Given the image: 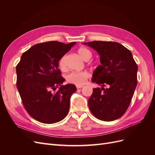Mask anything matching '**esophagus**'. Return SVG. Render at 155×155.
Wrapping results in <instances>:
<instances>
[{"mask_svg": "<svg viewBox=\"0 0 155 155\" xmlns=\"http://www.w3.org/2000/svg\"><path fill=\"white\" fill-rule=\"evenodd\" d=\"M82 87H83V86H82V85H76V88L78 89V88H82Z\"/></svg>", "mask_w": 155, "mask_h": 155, "instance_id": "34e87169", "label": "esophagus"}]
</instances>
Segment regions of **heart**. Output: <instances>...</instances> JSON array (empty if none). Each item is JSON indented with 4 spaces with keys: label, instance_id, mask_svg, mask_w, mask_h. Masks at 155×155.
<instances>
[{
    "label": "heart",
    "instance_id": "1",
    "mask_svg": "<svg viewBox=\"0 0 155 155\" xmlns=\"http://www.w3.org/2000/svg\"><path fill=\"white\" fill-rule=\"evenodd\" d=\"M77 52L79 57L85 61L89 60L92 57L91 51L85 47L79 48ZM66 58L67 55H64L59 60L58 64L61 69L64 70L66 68ZM89 77H90V74L86 71L75 72L67 75V80L68 83L74 84V85H83L86 83Z\"/></svg>",
    "mask_w": 155,
    "mask_h": 155
}]
</instances>
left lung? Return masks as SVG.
<instances>
[{
  "mask_svg": "<svg viewBox=\"0 0 155 155\" xmlns=\"http://www.w3.org/2000/svg\"><path fill=\"white\" fill-rule=\"evenodd\" d=\"M83 44L97 51L101 64L94 72L92 81L102 87L93 88L88 101L89 109L100 120L118 119L128 109L137 85L138 67L132 53L116 42L96 41Z\"/></svg>",
  "mask_w": 155,
  "mask_h": 155,
  "instance_id": "left-lung-1",
  "label": "left lung"
}]
</instances>
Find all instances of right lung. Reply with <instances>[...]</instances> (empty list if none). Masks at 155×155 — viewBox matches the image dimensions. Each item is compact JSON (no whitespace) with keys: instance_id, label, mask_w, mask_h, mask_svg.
Wrapping results in <instances>:
<instances>
[{"instance_id":"add662e5","label":"right lung","mask_w":155,"mask_h":155,"mask_svg":"<svg viewBox=\"0 0 155 155\" xmlns=\"http://www.w3.org/2000/svg\"><path fill=\"white\" fill-rule=\"evenodd\" d=\"M76 43L48 41L35 45L22 54L17 65V87L23 105L39 122L57 123L68 114L70 97L77 88L73 84L61 85L64 79L58 62Z\"/></svg>"}]
</instances>
